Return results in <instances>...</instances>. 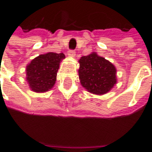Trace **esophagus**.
Segmentation results:
<instances>
[{"instance_id":"esophagus-1","label":"esophagus","mask_w":152,"mask_h":152,"mask_svg":"<svg viewBox=\"0 0 152 152\" xmlns=\"http://www.w3.org/2000/svg\"><path fill=\"white\" fill-rule=\"evenodd\" d=\"M67 55L69 56H71V57H74V56H75V55H76V52H75V50H68V52H67Z\"/></svg>"}]
</instances>
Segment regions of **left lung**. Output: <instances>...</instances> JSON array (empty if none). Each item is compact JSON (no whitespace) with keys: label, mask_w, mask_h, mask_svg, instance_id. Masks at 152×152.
<instances>
[{"label":"left lung","mask_w":152,"mask_h":152,"mask_svg":"<svg viewBox=\"0 0 152 152\" xmlns=\"http://www.w3.org/2000/svg\"><path fill=\"white\" fill-rule=\"evenodd\" d=\"M79 76L82 86L95 95H104L117 83V69L96 52L79 59Z\"/></svg>","instance_id":"8db88e82"}]
</instances>
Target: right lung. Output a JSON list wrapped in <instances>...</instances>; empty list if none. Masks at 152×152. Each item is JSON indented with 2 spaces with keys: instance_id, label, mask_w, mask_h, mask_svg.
Masks as SVG:
<instances>
[{
  "instance_id": "1",
  "label": "right lung",
  "mask_w": 152,
  "mask_h": 152,
  "mask_svg": "<svg viewBox=\"0 0 152 152\" xmlns=\"http://www.w3.org/2000/svg\"><path fill=\"white\" fill-rule=\"evenodd\" d=\"M64 58L63 53L48 52L33 59L26 67V79L29 88L38 93L50 91L55 85L60 62Z\"/></svg>"
}]
</instances>
